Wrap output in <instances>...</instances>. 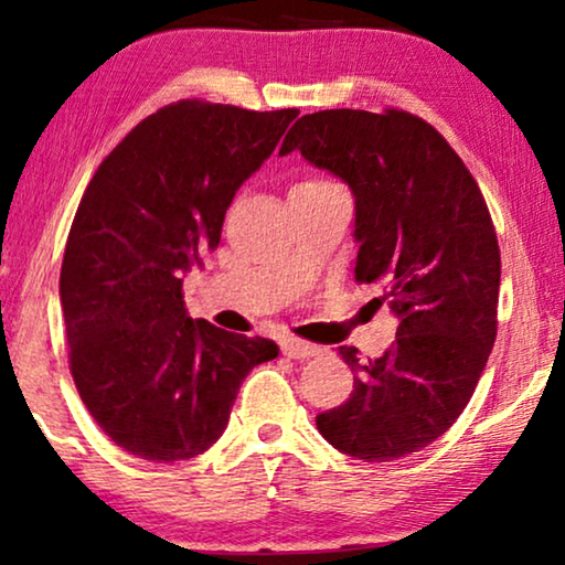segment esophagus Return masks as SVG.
Masks as SVG:
<instances>
[{"mask_svg":"<svg viewBox=\"0 0 565 565\" xmlns=\"http://www.w3.org/2000/svg\"><path fill=\"white\" fill-rule=\"evenodd\" d=\"M280 350L285 358H292V360H308V358H313V354H319V347L311 342H303V339H292V337L282 339Z\"/></svg>","mask_w":565,"mask_h":565,"instance_id":"esophagus-1","label":"esophagus"}]
</instances>
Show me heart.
<instances>
[{
    "mask_svg": "<svg viewBox=\"0 0 565 565\" xmlns=\"http://www.w3.org/2000/svg\"><path fill=\"white\" fill-rule=\"evenodd\" d=\"M319 182H323V180H303V182L292 184V188H308V184H319Z\"/></svg>",
    "mask_w": 565,
    "mask_h": 565,
    "instance_id": "1",
    "label": "heart"
}]
</instances>
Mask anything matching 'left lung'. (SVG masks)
Listing matches in <instances>:
<instances>
[{
    "mask_svg": "<svg viewBox=\"0 0 565 565\" xmlns=\"http://www.w3.org/2000/svg\"><path fill=\"white\" fill-rule=\"evenodd\" d=\"M298 149L354 192V280L377 282L398 316L396 344L352 365L354 391L316 416L339 452L365 462L419 452L452 427L497 339L501 257L478 182L435 126L396 107L303 115Z\"/></svg>",
    "mask_w": 565,
    "mask_h": 565,
    "instance_id": "8db88e82",
    "label": "left lung"
}]
</instances>
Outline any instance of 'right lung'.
Instances as JSON below:
<instances>
[{
  "instance_id": "1",
  "label": "right lung",
  "mask_w": 565,
  "mask_h": 565,
  "mask_svg": "<svg viewBox=\"0 0 565 565\" xmlns=\"http://www.w3.org/2000/svg\"><path fill=\"white\" fill-rule=\"evenodd\" d=\"M296 115L180 99L138 122L84 190L61 265L68 370L92 419L136 458L205 452L249 370L280 352L192 321L182 273L218 246L236 190Z\"/></svg>"
}]
</instances>
